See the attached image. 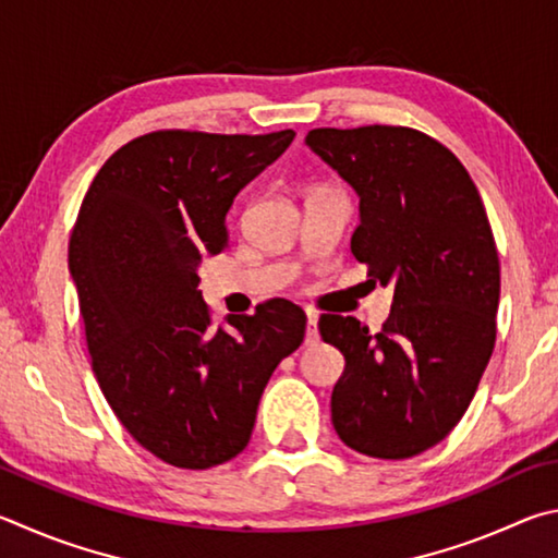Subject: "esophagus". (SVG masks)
Here are the masks:
<instances>
[{"mask_svg": "<svg viewBox=\"0 0 558 558\" xmlns=\"http://www.w3.org/2000/svg\"><path fill=\"white\" fill-rule=\"evenodd\" d=\"M318 316L316 314H308V320H306V345H318Z\"/></svg>", "mask_w": 558, "mask_h": 558, "instance_id": "esophagus-1", "label": "esophagus"}]
</instances>
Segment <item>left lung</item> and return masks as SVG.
I'll return each instance as SVG.
<instances>
[{
  "mask_svg": "<svg viewBox=\"0 0 558 558\" xmlns=\"http://www.w3.org/2000/svg\"><path fill=\"white\" fill-rule=\"evenodd\" d=\"M306 144L360 195L350 250L395 289L377 333L318 320L345 357L330 418L357 453L412 458L461 422L493 355L500 259L485 205L456 154L412 126H320Z\"/></svg>",
  "mask_w": 558,
  "mask_h": 558,
  "instance_id": "8db88e82",
  "label": "left lung"
}]
</instances>
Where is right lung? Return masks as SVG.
Wrapping results in <instances>:
<instances>
[{
    "instance_id": "obj_1",
    "label": "right lung",
    "mask_w": 558,
    "mask_h": 558,
    "mask_svg": "<svg viewBox=\"0 0 558 558\" xmlns=\"http://www.w3.org/2000/svg\"><path fill=\"white\" fill-rule=\"evenodd\" d=\"M271 134L149 132L87 189L68 244L93 373L114 416L163 463L205 471L244 451L264 387L304 343L284 299L213 326L205 254L228 247L230 205L294 142Z\"/></svg>"
}]
</instances>
